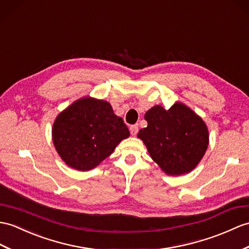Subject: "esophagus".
Wrapping results in <instances>:
<instances>
[{
  "mask_svg": "<svg viewBox=\"0 0 249 249\" xmlns=\"http://www.w3.org/2000/svg\"><path fill=\"white\" fill-rule=\"evenodd\" d=\"M129 129H130V134H131L132 136H136V135L138 134V131H139V125H138V124L131 125Z\"/></svg>",
  "mask_w": 249,
  "mask_h": 249,
  "instance_id": "1",
  "label": "esophagus"
}]
</instances>
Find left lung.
<instances>
[{"mask_svg":"<svg viewBox=\"0 0 249 249\" xmlns=\"http://www.w3.org/2000/svg\"><path fill=\"white\" fill-rule=\"evenodd\" d=\"M147 127L138 137L152 159L169 175L192 171L205 155L209 134L205 122L189 107L176 103L170 109L155 106L145 113Z\"/></svg>","mask_w":249,"mask_h":249,"instance_id":"8db88e82","label":"left lung"}]
</instances>
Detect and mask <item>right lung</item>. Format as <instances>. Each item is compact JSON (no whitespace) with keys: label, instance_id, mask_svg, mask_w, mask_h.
<instances>
[{"label":"right lung","instance_id":"1","mask_svg":"<svg viewBox=\"0 0 249 249\" xmlns=\"http://www.w3.org/2000/svg\"><path fill=\"white\" fill-rule=\"evenodd\" d=\"M52 132L57 153L78 171L93 169L129 137L123 119L113 113L110 104L92 97L80 98L59 113Z\"/></svg>","mask_w":249,"mask_h":249}]
</instances>
